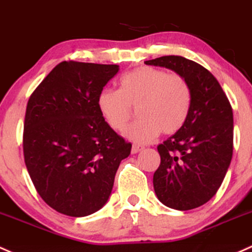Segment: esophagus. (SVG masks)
<instances>
[{
	"mask_svg": "<svg viewBox=\"0 0 252 252\" xmlns=\"http://www.w3.org/2000/svg\"><path fill=\"white\" fill-rule=\"evenodd\" d=\"M141 150H144V147L139 146V145H133V147H131V153H137Z\"/></svg>",
	"mask_w": 252,
	"mask_h": 252,
	"instance_id": "obj_1",
	"label": "esophagus"
}]
</instances>
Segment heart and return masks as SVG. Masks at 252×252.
I'll list each match as a JSON object with an SVG mask.
<instances>
[{
    "mask_svg": "<svg viewBox=\"0 0 252 252\" xmlns=\"http://www.w3.org/2000/svg\"><path fill=\"white\" fill-rule=\"evenodd\" d=\"M97 107L115 131H123L136 107L139 119L126 130V136L137 144L152 141L159 131H179L192 107V88L185 76L161 68L141 66L122 76L118 91L102 89Z\"/></svg>",
    "mask_w": 252,
    "mask_h": 252,
    "instance_id": "heart-1",
    "label": "heart"
}]
</instances>
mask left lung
Instances as JSON below:
<instances>
[{"label": "left lung", "mask_w": 252, "mask_h": 252, "mask_svg": "<svg viewBox=\"0 0 252 252\" xmlns=\"http://www.w3.org/2000/svg\"><path fill=\"white\" fill-rule=\"evenodd\" d=\"M185 76L192 88V107L179 131L158 145L160 164L153 187L164 205L190 210L216 194L233 155V111L210 71L179 55L145 62Z\"/></svg>", "instance_id": "8db88e82"}]
</instances>
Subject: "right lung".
<instances>
[{
  "mask_svg": "<svg viewBox=\"0 0 252 252\" xmlns=\"http://www.w3.org/2000/svg\"><path fill=\"white\" fill-rule=\"evenodd\" d=\"M118 65L63 62L29 99L24 122L26 169L42 199L58 213L88 216L107 203L131 144L108 126L97 96Z\"/></svg>",
  "mask_w": 252,
  "mask_h": 252,
  "instance_id": "right-lung-1",
  "label": "right lung"
}]
</instances>
